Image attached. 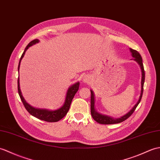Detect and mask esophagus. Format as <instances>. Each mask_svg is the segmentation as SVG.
<instances>
[{
	"label": "esophagus",
	"mask_w": 160,
	"mask_h": 160,
	"mask_svg": "<svg viewBox=\"0 0 160 160\" xmlns=\"http://www.w3.org/2000/svg\"><path fill=\"white\" fill-rule=\"evenodd\" d=\"M82 81L84 83H88L89 81H90V76H84V78H82Z\"/></svg>",
	"instance_id": "34e87169"
}]
</instances>
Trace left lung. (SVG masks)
I'll list each match as a JSON object with an SVG mask.
<instances>
[{
	"mask_svg": "<svg viewBox=\"0 0 160 160\" xmlns=\"http://www.w3.org/2000/svg\"><path fill=\"white\" fill-rule=\"evenodd\" d=\"M130 51L132 52V57L134 58L133 60L136 61L138 63L139 65L140 66L141 70H142V80H141V92L140 95L138 102L136 103V105L133 106L132 110L128 112L127 114L123 115V116L118 118H113L112 117H110L107 116V115H103L100 113H98L97 111L95 110V95L93 93V91L91 90V113L92 115V117L93 118V119L97 121L100 124H104V125H109V124H115V123H119L127 119L136 110V107L138 106L139 103L140 102V100L142 99V96L143 93V87H144V78H145V73H144V66L142 63V59L141 57V55L139 54L138 51L135 50H133L130 48Z\"/></svg>",
	"mask_w": 160,
	"mask_h": 160,
	"instance_id": "left-lung-1",
	"label": "left lung"
}]
</instances>
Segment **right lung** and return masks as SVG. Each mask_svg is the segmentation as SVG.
Masks as SVG:
<instances>
[{"label":"right lung","instance_id":"add662e5","mask_svg":"<svg viewBox=\"0 0 160 160\" xmlns=\"http://www.w3.org/2000/svg\"><path fill=\"white\" fill-rule=\"evenodd\" d=\"M39 41L38 39L32 40L28 44L27 46L26 47L24 52L22 54L21 58L20 59L19 65H18V72H19V69H20V62L22 61V58L24 57L26 51L27 50V49L30 46L34 45V44H35L37 43H39ZM79 84H80V82H78L72 85L71 87H69L68 91H67L66 98H65L64 104H63L62 106L60 108H58L56 110H49L47 109L35 108L31 106V105H29L28 103L25 101V99H24L23 96H22V92L20 90V87L19 77H18V93H19V95H20V98L22 100V103H23L25 108L27 109V110L30 114L32 115L33 117L39 118V119H40V120L52 122H57L59 120L62 119V118L67 114V113H68V112L69 110L70 105H71V103L72 102V99L74 97V95H75L77 91H78Z\"/></svg>","mask_w":160,"mask_h":160}]
</instances>
